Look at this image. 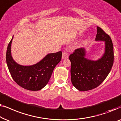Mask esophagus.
<instances>
[{"label": "esophagus", "mask_w": 121, "mask_h": 121, "mask_svg": "<svg viewBox=\"0 0 121 121\" xmlns=\"http://www.w3.org/2000/svg\"><path fill=\"white\" fill-rule=\"evenodd\" d=\"M62 57L63 59H67L68 58V54L67 52H64L62 53Z\"/></svg>", "instance_id": "esophagus-1"}]
</instances>
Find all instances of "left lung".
I'll use <instances>...</instances> for the list:
<instances>
[{"label": "left lung", "mask_w": 121, "mask_h": 121, "mask_svg": "<svg viewBox=\"0 0 121 121\" xmlns=\"http://www.w3.org/2000/svg\"><path fill=\"white\" fill-rule=\"evenodd\" d=\"M96 41L105 42V52L97 61L85 57L83 48L76 49L69 56L71 63V82L80 91H87L96 88L103 83L109 73L113 64L114 54L112 40L109 35L97 27Z\"/></svg>", "instance_id": "8db88e82"}]
</instances>
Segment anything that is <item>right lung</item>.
<instances>
[{"label":"right lung","instance_id":"right-lung-1","mask_svg":"<svg viewBox=\"0 0 121 121\" xmlns=\"http://www.w3.org/2000/svg\"><path fill=\"white\" fill-rule=\"evenodd\" d=\"M8 44L6 60L8 69L15 82L24 89L39 91L48 84L55 66L60 62L62 52L49 54L40 62L32 66H21L13 60L11 54V44Z\"/></svg>","mask_w":121,"mask_h":121}]
</instances>
